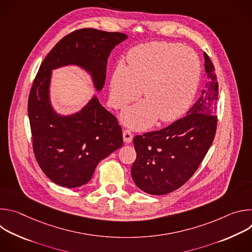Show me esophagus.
Wrapping results in <instances>:
<instances>
[{"instance_id": "34e87169", "label": "esophagus", "mask_w": 252, "mask_h": 252, "mask_svg": "<svg viewBox=\"0 0 252 252\" xmlns=\"http://www.w3.org/2000/svg\"><path fill=\"white\" fill-rule=\"evenodd\" d=\"M123 136H124V140H125V142H126V143H130V142L132 141V137H133V135H132V133H131L129 130H127V129L124 130V132H123Z\"/></svg>"}]
</instances>
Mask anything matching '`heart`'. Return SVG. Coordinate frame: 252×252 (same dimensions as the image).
<instances>
[{"mask_svg":"<svg viewBox=\"0 0 252 252\" xmlns=\"http://www.w3.org/2000/svg\"><path fill=\"white\" fill-rule=\"evenodd\" d=\"M128 66L120 63L111 79V102L116 109L136 99H146L122 113V122L134 129H145L158 118L162 123L181 117L196 93L200 61L189 48L152 42L136 46L127 55Z\"/></svg>","mask_w":252,"mask_h":252,"instance_id":"heart-1","label":"heart"}]
</instances>
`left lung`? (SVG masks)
Here are the masks:
<instances>
[{"label":"left lung","instance_id":"left-lung-1","mask_svg":"<svg viewBox=\"0 0 252 252\" xmlns=\"http://www.w3.org/2000/svg\"><path fill=\"white\" fill-rule=\"evenodd\" d=\"M206 82L187 116L168 126L136 135V159L131 176L136 187L153 195L167 194L184 186L195 172L213 141L218 119L219 83L204 53Z\"/></svg>","mask_w":252,"mask_h":252}]
</instances>
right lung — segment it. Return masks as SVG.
<instances>
[{"mask_svg": "<svg viewBox=\"0 0 252 252\" xmlns=\"http://www.w3.org/2000/svg\"><path fill=\"white\" fill-rule=\"evenodd\" d=\"M127 39L122 32L82 29L63 38L48 54L31 89L28 114L37 161L51 181L74 189L88 184L97 163L123 147L117 119L94 94L78 112L59 113L52 102L53 70L77 66L99 93L105 82L107 58Z\"/></svg>", "mask_w": 252, "mask_h": 252, "instance_id": "right-lung-1", "label": "right lung"}]
</instances>
